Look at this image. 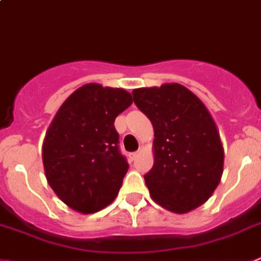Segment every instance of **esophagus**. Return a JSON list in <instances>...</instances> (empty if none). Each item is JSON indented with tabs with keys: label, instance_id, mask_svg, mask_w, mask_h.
I'll use <instances>...</instances> for the list:
<instances>
[{
	"label": "esophagus",
	"instance_id": "34e87169",
	"mask_svg": "<svg viewBox=\"0 0 261 261\" xmlns=\"http://www.w3.org/2000/svg\"><path fill=\"white\" fill-rule=\"evenodd\" d=\"M138 156V151H135V152H130V154H129V159L132 160H136V158Z\"/></svg>",
	"mask_w": 261,
	"mask_h": 261
}]
</instances>
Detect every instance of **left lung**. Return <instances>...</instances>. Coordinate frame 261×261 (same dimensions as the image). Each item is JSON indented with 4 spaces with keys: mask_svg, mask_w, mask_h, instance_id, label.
Segmentation results:
<instances>
[{
    "mask_svg": "<svg viewBox=\"0 0 261 261\" xmlns=\"http://www.w3.org/2000/svg\"><path fill=\"white\" fill-rule=\"evenodd\" d=\"M132 94L154 126V166L143 176L150 195L176 214L197 208L223 174V145L208 110L180 84L140 88Z\"/></svg>",
    "mask_w": 261,
    "mask_h": 261,
    "instance_id": "8db88e82",
    "label": "left lung"
}]
</instances>
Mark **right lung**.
Listing matches in <instances>:
<instances>
[{"label":"right lung","instance_id":"obj_1","mask_svg":"<svg viewBox=\"0 0 261 261\" xmlns=\"http://www.w3.org/2000/svg\"><path fill=\"white\" fill-rule=\"evenodd\" d=\"M132 102L126 90L87 84L67 98L47 129L42 149L47 182L75 211L93 214L118 195L129 164L114 123Z\"/></svg>","mask_w":261,"mask_h":261}]
</instances>
